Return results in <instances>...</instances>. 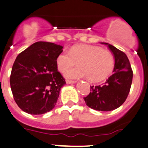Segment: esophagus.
<instances>
[{"label":"esophagus","mask_w":148,"mask_h":148,"mask_svg":"<svg viewBox=\"0 0 148 148\" xmlns=\"http://www.w3.org/2000/svg\"><path fill=\"white\" fill-rule=\"evenodd\" d=\"M76 82H77L76 80H66V83L67 84H73V83H75Z\"/></svg>","instance_id":"obj_1"}]
</instances>
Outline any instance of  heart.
I'll return each instance as SVG.
<instances>
[{
	"mask_svg": "<svg viewBox=\"0 0 148 148\" xmlns=\"http://www.w3.org/2000/svg\"><path fill=\"white\" fill-rule=\"evenodd\" d=\"M77 67L65 73L68 78L87 77L92 82L105 80L112 73L115 60L109 50L90 44H77L71 47L68 52L63 51L56 58L57 68L64 72L77 63Z\"/></svg>",
	"mask_w": 148,
	"mask_h": 148,
	"instance_id": "heart-1",
	"label": "heart"
}]
</instances>
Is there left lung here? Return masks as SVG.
I'll return each instance as SVG.
<instances>
[{
  "mask_svg": "<svg viewBox=\"0 0 148 148\" xmlns=\"http://www.w3.org/2000/svg\"><path fill=\"white\" fill-rule=\"evenodd\" d=\"M115 58L114 73L104 84L90 86V92L84 97L89 107L97 111L109 112L121 106L131 90L133 71L129 60L124 52L107 43Z\"/></svg>",
  "mask_w": 148,
  "mask_h": 148,
  "instance_id": "left-lung-1",
  "label": "left lung"
}]
</instances>
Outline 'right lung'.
<instances>
[{
  "label": "right lung",
  "mask_w": 148,
  "mask_h": 148,
  "mask_svg": "<svg viewBox=\"0 0 148 148\" xmlns=\"http://www.w3.org/2000/svg\"><path fill=\"white\" fill-rule=\"evenodd\" d=\"M63 47L37 42L17 56L10 84L17 106L33 115L52 110L66 80L57 69L56 58Z\"/></svg>",
  "instance_id": "1"
}]
</instances>
